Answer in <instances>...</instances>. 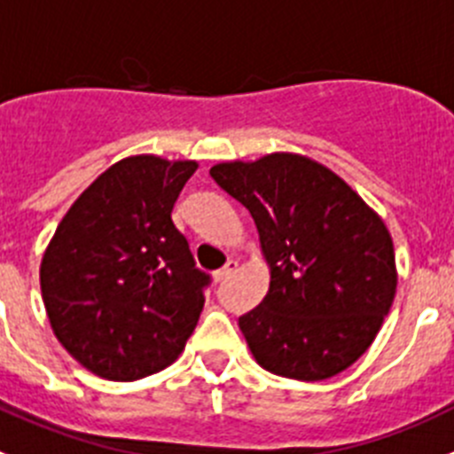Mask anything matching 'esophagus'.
<instances>
[{"mask_svg": "<svg viewBox=\"0 0 454 454\" xmlns=\"http://www.w3.org/2000/svg\"><path fill=\"white\" fill-rule=\"evenodd\" d=\"M235 271H237V262H235V260H228V262L223 264L222 269H217V271L212 273V278H215L217 283H223V280H226L228 276H232Z\"/></svg>", "mask_w": 454, "mask_h": 454, "instance_id": "obj_1", "label": "esophagus"}]
</instances>
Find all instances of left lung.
<instances>
[{
  "label": "left lung",
  "mask_w": 454,
  "mask_h": 454,
  "mask_svg": "<svg viewBox=\"0 0 454 454\" xmlns=\"http://www.w3.org/2000/svg\"><path fill=\"white\" fill-rule=\"evenodd\" d=\"M251 212L271 269L262 303L239 317L262 369L325 380L373 344L395 296L385 222L328 167L296 153L210 169Z\"/></svg>",
  "instance_id": "obj_1"
}]
</instances>
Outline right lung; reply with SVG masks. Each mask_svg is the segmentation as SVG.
I'll use <instances>...</instances> for the list:
<instances>
[{"mask_svg": "<svg viewBox=\"0 0 454 454\" xmlns=\"http://www.w3.org/2000/svg\"><path fill=\"white\" fill-rule=\"evenodd\" d=\"M194 171L192 160H120L76 199L44 251L40 289L54 334L99 378L158 373L197 328L210 276L171 222Z\"/></svg>", "mask_w": 454, "mask_h": 454, "instance_id": "add662e5", "label": "right lung"}]
</instances>
